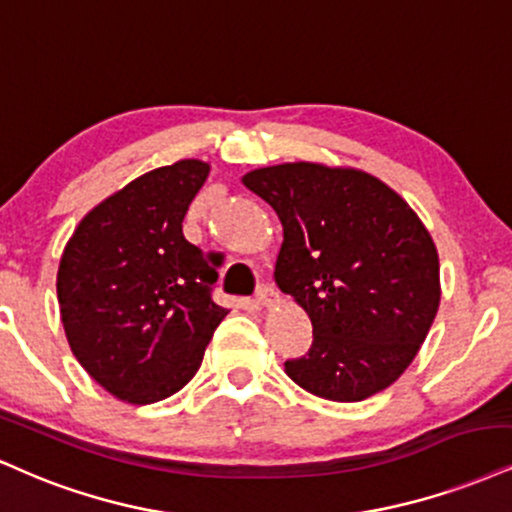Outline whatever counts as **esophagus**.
<instances>
[{
	"label": "esophagus",
	"mask_w": 512,
	"mask_h": 512,
	"mask_svg": "<svg viewBox=\"0 0 512 512\" xmlns=\"http://www.w3.org/2000/svg\"><path fill=\"white\" fill-rule=\"evenodd\" d=\"M256 299H258V304H263V306H278L280 304V294H278V290H275L273 285H261L258 287V292H256Z\"/></svg>",
	"instance_id": "34e87169"
}]
</instances>
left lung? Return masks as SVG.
<instances>
[{"label":"left lung","mask_w":512,"mask_h":512,"mask_svg":"<svg viewBox=\"0 0 512 512\" xmlns=\"http://www.w3.org/2000/svg\"><path fill=\"white\" fill-rule=\"evenodd\" d=\"M242 182L278 213L275 282L314 326L311 350L285 362L287 376L335 402L393 386L441 304L438 251L419 215L354 167L285 162Z\"/></svg>","instance_id":"1"}]
</instances>
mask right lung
Returning a JSON list of instances; mask_svg holds the SVG:
<instances>
[{"label": "right lung", "instance_id": "right-lung-1", "mask_svg": "<svg viewBox=\"0 0 512 512\" xmlns=\"http://www.w3.org/2000/svg\"><path fill=\"white\" fill-rule=\"evenodd\" d=\"M179 160L134 179L78 222L57 270L64 333L114 398L150 405L194 378L227 309L210 299L218 266L182 222L208 179Z\"/></svg>", "mask_w": 512, "mask_h": 512}]
</instances>
